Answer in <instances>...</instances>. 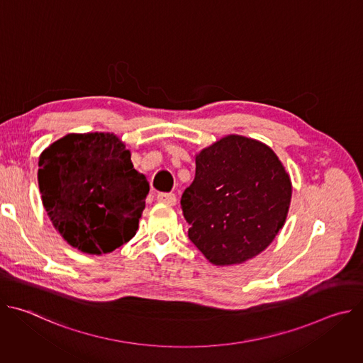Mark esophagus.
Returning <instances> with one entry per match:
<instances>
[{
    "label": "esophagus",
    "instance_id": "34e87169",
    "mask_svg": "<svg viewBox=\"0 0 363 363\" xmlns=\"http://www.w3.org/2000/svg\"><path fill=\"white\" fill-rule=\"evenodd\" d=\"M157 199H158V202L167 203V205H171V206L177 203V195L172 194V192H161V194H158Z\"/></svg>",
    "mask_w": 363,
    "mask_h": 363
}]
</instances>
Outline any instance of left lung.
<instances>
[{
	"label": "left lung",
	"instance_id": "1",
	"mask_svg": "<svg viewBox=\"0 0 363 363\" xmlns=\"http://www.w3.org/2000/svg\"><path fill=\"white\" fill-rule=\"evenodd\" d=\"M195 178L181 198L188 237L216 266L241 264L283 228L291 181L272 147L228 135L195 157Z\"/></svg>",
	"mask_w": 363,
	"mask_h": 363
}]
</instances>
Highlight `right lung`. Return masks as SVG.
Instances as JSON below:
<instances>
[{
	"label": "right lung",
	"instance_id": "1",
	"mask_svg": "<svg viewBox=\"0 0 363 363\" xmlns=\"http://www.w3.org/2000/svg\"><path fill=\"white\" fill-rule=\"evenodd\" d=\"M37 178L50 221L72 247L100 255L136 234L149 184L116 135H66L41 152Z\"/></svg>",
	"mask_w": 363,
	"mask_h": 363
}]
</instances>
